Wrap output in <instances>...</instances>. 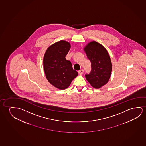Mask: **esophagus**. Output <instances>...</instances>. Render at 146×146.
<instances>
[{
    "instance_id": "obj_1",
    "label": "esophagus",
    "mask_w": 146,
    "mask_h": 146,
    "mask_svg": "<svg viewBox=\"0 0 146 146\" xmlns=\"http://www.w3.org/2000/svg\"><path fill=\"white\" fill-rule=\"evenodd\" d=\"M83 72H84V70H83V69H81V70H79L78 71V73L79 74H82L83 73Z\"/></svg>"
}]
</instances>
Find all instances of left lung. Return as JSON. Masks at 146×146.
I'll list each match as a JSON object with an SVG mask.
<instances>
[{
  "instance_id": "obj_1",
  "label": "left lung",
  "mask_w": 146,
  "mask_h": 146,
  "mask_svg": "<svg viewBox=\"0 0 146 146\" xmlns=\"http://www.w3.org/2000/svg\"><path fill=\"white\" fill-rule=\"evenodd\" d=\"M84 51L91 63V71L85 74L86 79L91 86L99 88L110 78L112 70L110 57L104 46L95 41L87 44Z\"/></svg>"
}]
</instances>
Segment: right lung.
I'll use <instances>...</instances> for the list:
<instances>
[{"mask_svg": "<svg viewBox=\"0 0 146 146\" xmlns=\"http://www.w3.org/2000/svg\"><path fill=\"white\" fill-rule=\"evenodd\" d=\"M70 49L69 42L60 40L47 49L44 58V67L46 79L53 86L60 89L67 88L78 75L66 56Z\"/></svg>", "mask_w": 146, "mask_h": 146, "instance_id": "obj_1", "label": "right lung"}]
</instances>
